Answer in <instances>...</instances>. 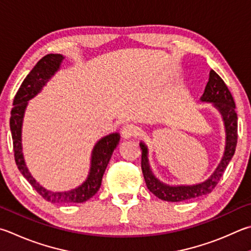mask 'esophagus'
<instances>
[{
    "label": "esophagus",
    "mask_w": 251,
    "mask_h": 251,
    "mask_svg": "<svg viewBox=\"0 0 251 251\" xmlns=\"http://www.w3.org/2000/svg\"><path fill=\"white\" fill-rule=\"evenodd\" d=\"M121 133L124 138H131L137 135V128L133 124H126L125 126H123Z\"/></svg>",
    "instance_id": "esophagus-1"
}]
</instances>
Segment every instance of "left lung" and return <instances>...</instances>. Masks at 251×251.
Listing matches in <instances>:
<instances>
[{
    "label": "left lung",
    "mask_w": 251,
    "mask_h": 251,
    "mask_svg": "<svg viewBox=\"0 0 251 251\" xmlns=\"http://www.w3.org/2000/svg\"><path fill=\"white\" fill-rule=\"evenodd\" d=\"M201 100L204 102H213L214 105L222 113L225 122L227 135L224 157H223L220 166L217 167V169L208 180L203 182V183L191 186H169L161 183L160 181H158L153 176L151 170H150L147 160V148L144 144L139 145L141 149V170L144 173L146 184H147V188L150 192L160 200H163V201L181 202L211 193L217 185L218 181L221 180L223 173L225 172L226 167L228 166L229 161L235 153L237 138H238V134H237L238 125H237L235 101L224 80L214 70H211V72H209V79Z\"/></svg>",
    "instance_id": "obj_1"
}]
</instances>
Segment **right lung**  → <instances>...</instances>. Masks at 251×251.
Returning a JSON list of instances; mask_svg holds the SVG:
<instances>
[{
	"mask_svg": "<svg viewBox=\"0 0 251 251\" xmlns=\"http://www.w3.org/2000/svg\"><path fill=\"white\" fill-rule=\"evenodd\" d=\"M62 60L63 56L61 54H46L36 63V66L22 82L20 89L17 90L14 101H13L14 106L11 111L10 118L13 149H14V158L18 170L46 201L51 203H83L92 198L101 186L104 171L106 169L114 149L120 143V135L117 133L107 135L95 145L92 151V161H91V170L88 179L79 188L67 191V192H50L39 185L27 170L22 152V121L27 101L33 99L42 90L50 76L53 75L54 72L59 69Z\"/></svg>",
	"mask_w": 251,
	"mask_h": 251,
	"instance_id": "right-lung-1",
	"label": "right lung"
}]
</instances>
